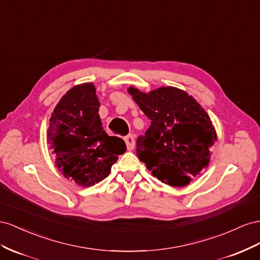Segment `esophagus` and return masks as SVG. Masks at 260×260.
<instances>
[{
	"mask_svg": "<svg viewBox=\"0 0 260 260\" xmlns=\"http://www.w3.org/2000/svg\"><path fill=\"white\" fill-rule=\"evenodd\" d=\"M124 140L126 143V147H127V150H133L135 147V139L133 135H128L124 137Z\"/></svg>",
	"mask_w": 260,
	"mask_h": 260,
	"instance_id": "esophagus-1",
	"label": "esophagus"
}]
</instances>
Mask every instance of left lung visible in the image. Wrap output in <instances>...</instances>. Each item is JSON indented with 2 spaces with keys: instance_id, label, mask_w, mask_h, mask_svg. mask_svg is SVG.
I'll return each mask as SVG.
<instances>
[{
  "instance_id": "obj_1",
  "label": "left lung",
  "mask_w": 260,
  "mask_h": 260,
  "mask_svg": "<svg viewBox=\"0 0 260 260\" xmlns=\"http://www.w3.org/2000/svg\"><path fill=\"white\" fill-rule=\"evenodd\" d=\"M128 92L151 121L137 139L138 158L162 183L188 185L208 166L210 148L217 140L210 117L191 95L174 87L149 93L129 87Z\"/></svg>"
}]
</instances>
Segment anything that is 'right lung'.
<instances>
[{
	"label": "right lung",
	"mask_w": 260,
	"mask_h": 260,
	"mask_svg": "<svg viewBox=\"0 0 260 260\" xmlns=\"http://www.w3.org/2000/svg\"><path fill=\"white\" fill-rule=\"evenodd\" d=\"M99 107L93 84L77 85L57 103L48 128L55 166L66 179L85 187L105 180L126 150L123 139L103 131Z\"/></svg>",
	"instance_id": "right-lung-1"
}]
</instances>
